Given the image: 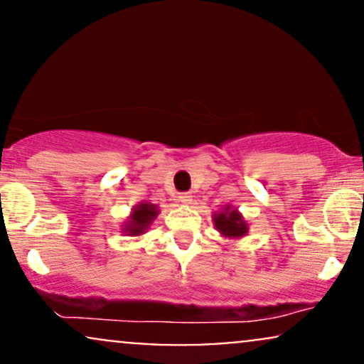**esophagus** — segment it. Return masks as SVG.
Returning a JSON list of instances; mask_svg holds the SVG:
<instances>
[{
  "label": "esophagus",
  "mask_w": 364,
  "mask_h": 364,
  "mask_svg": "<svg viewBox=\"0 0 364 364\" xmlns=\"http://www.w3.org/2000/svg\"><path fill=\"white\" fill-rule=\"evenodd\" d=\"M178 198H179V202L185 203V205H190V203L193 202V196H191L190 193H181L178 196Z\"/></svg>",
  "instance_id": "obj_1"
}]
</instances>
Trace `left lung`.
<instances>
[{"mask_svg": "<svg viewBox=\"0 0 364 364\" xmlns=\"http://www.w3.org/2000/svg\"><path fill=\"white\" fill-rule=\"evenodd\" d=\"M214 228L220 232V236L229 240H240L248 235V223L245 220L243 214L231 205H224L220 210L212 214Z\"/></svg>", "mask_w": 364, "mask_h": 364, "instance_id": "8db88e82", "label": "left lung"}]
</instances>
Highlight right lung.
Listing matches in <instances>:
<instances>
[{
  "instance_id": "1",
  "label": "right lung",
  "mask_w": 364,
  "mask_h": 364,
  "mask_svg": "<svg viewBox=\"0 0 364 364\" xmlns=\"http://www.w3.org/2000/svg\"><path fill=\"white\" fill-rule=\"evenodd\" d=\"M159 207L154 203L141 202L129 212L128 219L121 225V232L124 236H141L149 231L156 217L159 215Z\"/></svg>"
}]
</instances>
